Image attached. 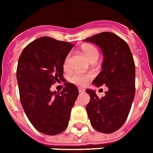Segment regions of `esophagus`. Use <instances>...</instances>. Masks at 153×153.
I'll return each mask as SVG.
<instances>
[{
    "mask_svg": "<svg viewBox=\"0 0 153 153\" xmlns=\"http://www.w3.org/2000/svg\"><path fill=\"white\" fill-rule=\"evenodd\" d=\"M79 93H84V92H85V90H84V89L79 88Z\"/></svg>",
    "mask_w": 153,
    "mask_h": 153,
    "instance_id": "34e87169",
    "label": "esophagus"
}]
</instances>
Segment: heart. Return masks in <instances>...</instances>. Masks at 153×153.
I'll return each mask as SVG.
<instances>
[{"label":"heart","instance_id":"b5f03b06","mask_svg":"<svg viewBox=\"0 0 153 153\" xmlns=\"http://www.w3.org/2000/svg\"><path fill=\"white\" fill-rule=\"evenodd\" d=\"M82 52L84 55H86V57L90 61H91L95 58H98L99 53H98V49L96 47H94L92 44H86L82 48ZM69 59H70V55H68L65 59L64 61V67H67L69 65ZM91 78V74H74L72 75L71 78V82L74 83L78 84V85H84L86 82L88 81L89 79Z\"/></svg>","mask_w":153,"mask_h":153}]
</instances>
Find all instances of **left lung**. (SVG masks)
<instances>
[{"instance_id": "obj_1", "label": "left lung", "mask_w": 153, "mask_h": 153, "mask_svg": "<svg viewBox=\"0 0 153 153\" xmlns=\"http://www.w3.org/2000/svg\"><path fill=\"white\" fill-rule=\"evenodd\" d=\"M83 41L98 45L102 51V71L92 82L94 86H106L99 98L95 91L86 89L90 102L86 111L91 126L98 132L112 133L123 126L135 95V63L130 48L114 33L105 32Z\"/></svg>"}]
</instances>
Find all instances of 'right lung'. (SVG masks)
<instances>
[{"label": "right lung", "instance_id": "right-lung-1", "mask_svg": "<svg viewBox=\"0 0 153 153\" xmlns=\"http://www.w3.org/2000/svg\"><path fill=\"white\" fill-rule=\"evenodd\" d=\"M73 46L40 37L25 47L18 60L16 79L23 109L32 126L46 135H57L67 128L79 95L77 86L71 82H66L61 92L50 90L63 79L65 59Z\"/></svg>", "mask_w": 153, "mask_h": 153}]
</instances>
